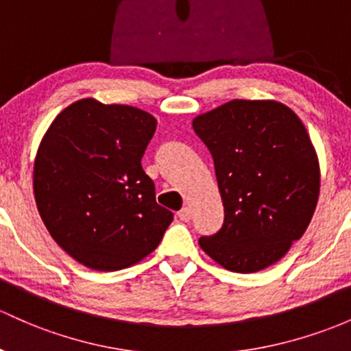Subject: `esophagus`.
Listing matches in <instances>:
<instances>
[{
	"instance_id": "34e87169",
	"label": "esophagus",
	"mask_w": 351,
	"mask_h": 351,
	"mask_svg": "<svg viewBox=\"0 0 351 351\" xmlns=\"http://www.w3.org/2000/svg\"><path fill=\"white\" fill-rule=\"evenodd\" d=\"M191 209L189 207H182V209L179 210V213H177V216H179V219L180 221H184V222H187L191 219Z\"/></svg>"
}]
</instances>
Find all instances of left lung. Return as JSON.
I'll return each mask as SVG.
<instances>
[{
    "instance_id": "left-lung-1",
    "label": "left lung",
    "mask_w": 351,
    "mask_h": 351,
    "mask_svg": "<svg viewBox=\"0 0 351 351\" xmlns=\"http://www.w3.org/2000/svg\"><path fill=\"white\" fill-rule=\"evenodd\" d=\"M214 159L224 224L199 246L234 273L280 261L310 224L319 164L303 122L274 100H231L192 120Z\"/></svg>"
}]
</instances>
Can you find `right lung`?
Listing matches in <instances>:
<instances>
[{
	"mask_svg": "<svg viewBox=\"0 0 351 351\" xmlns=\"http://www.w3.org/2000/svg\"><path fill=\"white\" fill-rule=\"evenodd\" d=\"M157 120L130 105L82 99L41 138L33 191L48 232L75 261L117 271L159 246L174 214L157 204L142 156Z\"/></svg>",
	"mask_w": 351,
	"mask_h": 351,
	"instance_id": "obj_1",
	"label": "right lung"
}]
</instances>
